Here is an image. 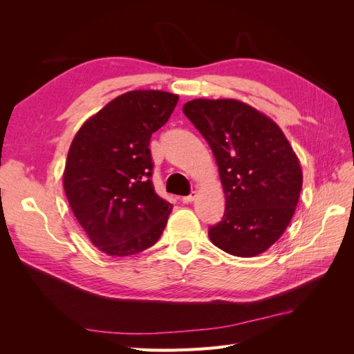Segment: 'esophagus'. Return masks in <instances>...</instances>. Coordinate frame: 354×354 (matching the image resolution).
<instances>
[{
  "label": "esophagus",
  "instance_id": "1",
  "mask_svg": "<svg viewBox=\"0 0 354 354\" xmlns=\"http://www.w3.org/2000/svg\"><path fill=\"white\" fill-rule=\"evenodd\" d=\"M195 198H196V192H192L190 195L181 198V201H183V203H190V202H194V201H195Z\"/></svg>",
  "mask_w": 354,
  "mask_h": 354
}]
</instances>
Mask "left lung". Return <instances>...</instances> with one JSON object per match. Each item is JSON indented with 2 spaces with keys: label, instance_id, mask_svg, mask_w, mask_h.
I'll return each mask as SVG.
<instances>
[{
  "label": "left lung",
  "instance_id": "8db88e82",
  "mask_svg": "<svg viewBox=\"0 0 354 354\" xmlns=\"http://www.w3.org/2000/svg\"><path fill=\"white\" fill-rule=\"evenodd\" d=\"M183 112L208 142L226 196L211 242L236 257L269 250L291 221L303 173L285 134L269 116L233 99H195Z\"/></svg>",
  "mask_w": 354,
  "mask_h": 354
}]
</instances>
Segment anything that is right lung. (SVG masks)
I'll return each instance as SVG.
<instances>
[{
    "label": "right lung",
    "instance_id": "1",
    "mask_svg": "<svg viewBox=\"0 0 354 354\" xmlns=\"http://www.w3.org/2000/svg\"><path fill=\"white\" fill-rule=\"evenodd\" d=\"M178 95L128 91L109 102L75 136L63 186L94 246L113 257L142 252L162 234L173 205L152 183L151 137L165 125Z\"/></svg>",
    "mask_w": 354,
    "mask_h": 354
}]
</instances>
